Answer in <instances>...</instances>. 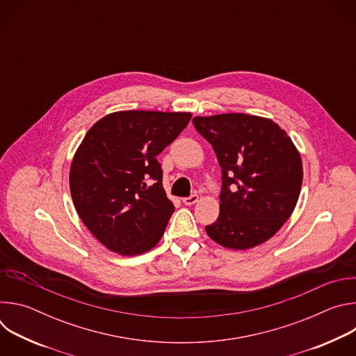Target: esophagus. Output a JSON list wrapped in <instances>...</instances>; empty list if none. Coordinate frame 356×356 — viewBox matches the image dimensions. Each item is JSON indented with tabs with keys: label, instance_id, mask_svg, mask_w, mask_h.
Instances as JSON below:
<instances>
[{
	"label": "esophagus",
	"instance_id": "obj_1",
	"mask_svg": "<svg viewBox=\"0 0 356 356\" xmlns=\"http://www.w3.org/2000/svg\"><path fill=\"white\" fill-rule=\"evenodd\" d=\"M197 201H198V195H197V194H191L190 197L183 198V202H184L186 206H193V204H195Z\"/></svg>",
	"mask_w": 356,
	"mask_h": 356
}]
</instances>
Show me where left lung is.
Listing matches in <instances>:
<instances>
[{
  "mask_svg": "<svg viewBox=\"0 0 356 356\" xmlns=\"http://www.w3.org/2000/svg\"><path fill=\"white\" fill-rule=\"evenodd\" d=\"M222 169L218 220L206 227L218 245L245 250L270 239L290 218L301 190L296 145L270 118L239 113L194 117Z\"/></svg>",
  "mask_w": 356,
  "mask_h": 356,
  "instance_id": "1",
  "label": "left lung"
}]
</instances>
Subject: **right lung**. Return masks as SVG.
<instances>
[{
	"label": "right lung",
	"mask_w": 356,
	"mask_h": 356,
	"mask_svg": "<svg viewBox=\"0 0 356 356\" xmlns=\"http://www.w3.org/2000/svg\"><path fill=\"white\" fill-rule=\"evenodd\" d=\"M191 113L117 111L98 120L72 161L73 204L87 229L111 252L136 257L162 239L172 201L156 159Z\"/></svg>",
	"instance_id": "right-lung-1"
}]
</instances>
